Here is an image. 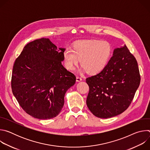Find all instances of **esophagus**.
I'll return each mask as SVG.
<instances>
[{
	"label": "esophagus",
	"mask_w": 150,
	"mask_h": 150,
	"mask_svg": "<svg viewBox=\"0 0 150 150\" xmlns=\"http://www.w3.org/2000/svg\"><path fill=\"white\" fill-rule=\"evenodd\" d=\"M81 81H82V78L80 76H76V81L79 82Z\"/></svg>",
	"instance_id": "esophagus-1"
}]
</instances>
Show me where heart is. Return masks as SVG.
Masks as SVG:
<instances>
[{"mask_svg":"<svg viewBox=\"0 0 150 150\" xmlns=\"http://www.w3.org/2000/svg\"><path fill=\"white\" fill-rule=\"evenodd\" d=\"M112 52V47L108 41L83 40L75 42L74 49L67 48L63 52V59L68 69H74L81 59V65L87 72L96 74L107 65Z\"/></svg>","mask_w":150,"mask_h":150,"instance_id":"obj_1","label":"heart"}]
</instances>
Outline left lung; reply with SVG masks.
<instances>
[{"instance_id": "left-lung-1", "label": "left lung", "mask_w": 150, "mask_h": 150, "mask_svg": "<svg viewBox=\"0 0 150 150\" xmlns=\"http://www.w3.org/2000/svg\"><path fill=\"white\" fill-rule=\"evenodd\" d=\"M140 81L134 56L126 46L115 49L105 68L86 78L90 88L86 101L88 109L103 119L123 113L130 105Z\"/></svg>"}]
</instances>
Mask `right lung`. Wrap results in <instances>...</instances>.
<instances>
[{
    "label": "right lung",
    "instance_id": "1",
    "mask_svg": "<svg viewBox=\"0 0 150 150\" xmlns=\"http://www.w3.org/2000/svg\"><path fill=\"white\" fill-rule=\"evenodd\" d=\"M65 50L42 38L28 43L15 60L11 79L13 94L22 109L35 118L57 116L67 91L75 83V75L62 65Z\"/></svg>",
    "mask_w": 150,
    "mask_h": 150
}]
</instances>
